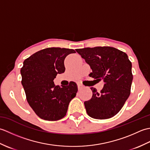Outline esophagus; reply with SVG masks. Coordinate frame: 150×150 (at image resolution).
<instances>
[{
    "label": "esophagus",
    "mask_w": 150,
    "mask_h": 150,
    "mask_svg": "<svg viewBox=\"0 0 150 150\" xmlns=\"http://www.w3.org/2000/svg\"><path fill=\"white\" fill-rule=\"evenodd\" d=\"M77 86H78V89L79 90H81V89H82L83 88V85H82L81 84H77Z\"/></svg>",
    "instance_id": "obj_1"
}]
</instances>
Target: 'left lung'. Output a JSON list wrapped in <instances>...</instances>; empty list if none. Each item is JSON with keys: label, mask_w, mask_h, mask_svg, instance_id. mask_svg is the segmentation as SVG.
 <instances>
[{"label": "left lung", "mask_w": 150, "mask_h": 150, "mask_svg": "<svg viewBox=\"0 0 150 150\" xmlns=\"http://www.w3.org/2000/svg\"><path fill=\"white\" fill-rule=\"evenodd\" d=\"M76 51L92 69L90 77L98 81L103 79L105 82L100 93L91 88L92 97L84 102L88 115L96 119L114 117L130 95L133 75L128 55L109 46L85 47Z\"/></svg>", "instance_id": "8db88e82"}]
</instances>
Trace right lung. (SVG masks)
<instances>
[{"mask_svg":"<svg viewBox=\"0 0 150 150\" xmlns=\"http://www.w3.org/2000/svg\"><path fill=\"white\" fill-rule=\"evenodd\" d=\"M72 49L48 47L33 54L21 69L22 84L28 104L38 116L55 121L66 115L69 102L76 96L77 85L70 82L66 86H55L57 75L65 71L64 59Z\"/></svg>","mask_w":150,"mask_h":150,"instance_id":"1","label":"right lung"}]
</instances>
